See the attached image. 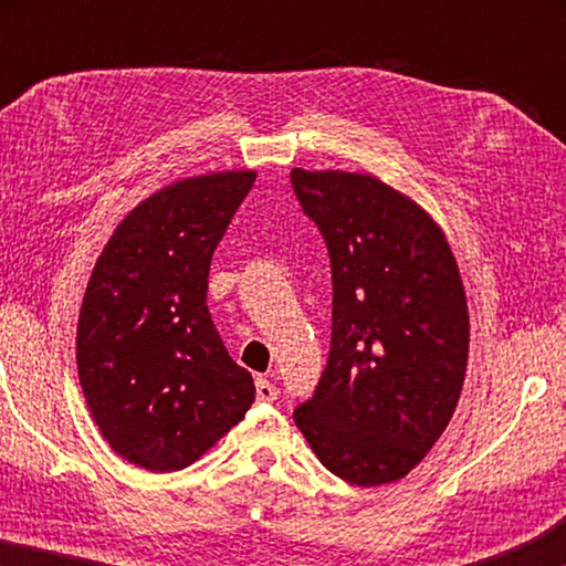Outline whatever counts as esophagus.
Masks as SVG:
<instances>
[{"label": "esophagus", "instance_id": "obj_1", "mask_svg": "<svg viewBox=\"0 0 566 566\" xmlns=\"http://www.w3.org/2000/svg\"><path fill=\"white\" fill-rule=\"evenodd\" d=\"M276 397H280V389H276L270 379H264V377L256 379V399H260V401H274Z\"/></svg>", "mask_w": 566, "mask_h": 566}]
</instances>
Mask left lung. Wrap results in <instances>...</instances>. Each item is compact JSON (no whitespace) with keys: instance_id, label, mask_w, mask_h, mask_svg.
<instances>
[{"instance_id":"obj_1","label":"left lung","mask_w":566,"mask_h":566,"mask_svg":"<svg viewBox=\"0 0 566 566\" xmlns=\"http://www.w3.org/2000/svg\"><path fill=\"white\" fill-rule=\"evenodd\" d=\"M332 264V342L294 421L332 474L397 482L442 437L464 385L469 314L444 234L385 181L292 169Z\"/></svg>"}]
</instances>
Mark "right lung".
Here are the masks:
<instances>
[{
    "instance_id": "add662e5",
    "label": "right lung",
    "mask_w": 566,
    "mask_h": 566,
    "mask_svg": "<svg viewBox=\"0 0 566 566\" xmlns=\"http://www.w3.org/2000/svg\"><path fill=\"white\" fill-rule=\"evenodd\" d=\"M254 171L181 179L132 209L90 276L76 367L112 449L177 472L242 421L254 381L209 317V262Z\"/></svg>"
}]
</instances>
